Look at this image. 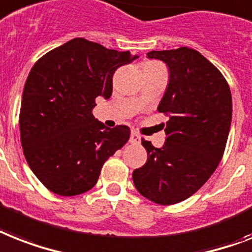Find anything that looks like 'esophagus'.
Returning a JSON list of instances; mask_svg holds the SVG:
<instances>
[{"mask_svg":"<svg viewBox=\"0 0 252 252\" xmlns=\"http://www.w3.org/2000/svg\"><path fill=\"white\" fill-rule=\"evenodd\" d=\"M140 141H141L140 134H137L136 132L130 133V137H129L130 144H140Z\"/></svg>","mask_w":252,"mask_h":252,"instance_id":"obj_1","label":"esophagus"}]
</instances>
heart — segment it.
Here are the masks:
<instances>
[{"instance_id": "1", "label": "heart", "mask_w": 252, "mask_h": 252, "mask_svg": "<svg viewBox=\"0 0 252 252\" xmlns=\"http://www.w3.org/2000/svg\"><path fill=\"white\" fill-rule=\"evenodd\" d=\"M157 66H160V64L157 62H147L146 64H145V67H157Z\"/></svg>"}]
</instances>
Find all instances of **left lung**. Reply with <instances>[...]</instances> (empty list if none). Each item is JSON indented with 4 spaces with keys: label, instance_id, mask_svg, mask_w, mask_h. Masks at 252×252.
<instances>
[{
    "label": "left lung",
    "instance_id": "obj_1",
    "mask_svg": "<svg viewBox=\"0 0 252 252\" xmlns=\"http://www.w3.org/2000/svg\"><path fill=\"white\" fill-rule=\"evenodd\" d=\"M147 58L168 66L158 111L169 120L160 149L141 141L147 160L132 179L141 195L168 206L191 197L218 168L232 123V93L221 72L194 49L154 50Z\"/></svg>",
    "mask_w": 252,
    "mask_h": 252
}]
</instances>
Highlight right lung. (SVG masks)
<instances>
[{
	"mask_svg": "<svg viewBox=\"0 0 252 252\" xmlns=\"http://www.w3.org/2000/svg\"><path fill=\"white\" fill-rule=\"evenodd\" d=\"M138 58L77 37L41 57L24 85L19 114L26 160L45 188L79 195L129 140L126 126L107 128L93 116L95 98L111 97L112 76Z\"/></svg>",
	"mask_w": 252,
	"mask_h": 252,
	"instance_id": "right-lung-1",
	"label": "right lung"
}]
</instances>
